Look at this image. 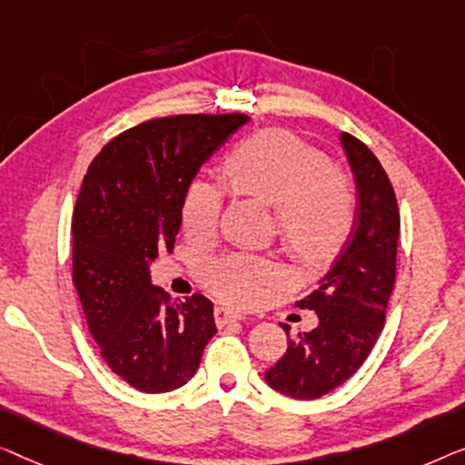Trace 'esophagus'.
Listing matches in <instances>:
<instances>
[{
	"label": "esophagus",
	"instance_id": "esophagus-1",
	"mask_svg": "<svg viewBox=\"0 0 465 465\" xmlns=\"http://www.w3.org/2000/svg\"><path fill=\"white\" fill-rule=\"evenodd\" d=\"M214 320H217L219 326H225L230 322H235V320H242V313L230 310V307H217V310H214Z\"/></svg>",
	"mask_w": 465,
	"mask_h": 465
}]
</instances>
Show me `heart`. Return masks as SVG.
I'll use <instances>...</instances> for the list:
<instances>
[{"instance_id": "heart-1", "label": "heart", "mask_w": 465, "mask_h": 465, "mask_svg": "<svg viewBox=\"0 0 465 465\" xmlns=\"http://www.w3.org/2000/svg\"><path fill=\"white\" fill-rule=\"evenodd\" d=\"M233 195L273 206L280 240L301 261L331 257L356 221L358 195L351 179L331 160L286 130H261L238 143L221 164ZM221 183L195 176L181 202V223L192 238L217 233L225 206ZM286 272L276 259L232 252L204 267V284L232 305L251 307L284 284Z\"/></svg>"}]
</instances>
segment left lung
Segmentation results:
<instances>
[{
    "instance_id": "1",
    "label": "left lung",
    "mask_w": 465,
    "mask_h": 465,
    "mask_svg": "<svg viewBox=\"0 0 465 465\" xmlns=\"http://www.w3.org/2000/svg\"><path fill=\"white\" fill-rule=\"evenodd\" d=\"M341 145L358 189L354 227L316 291L297 301L316 312L318 326L291 339L282 324L289 350L265 371L270 388L297 401L329 394L361 369L381 335L396 282L401 213L394 187L362 141L343 133Z\"/></svg>"
}]
</instances>
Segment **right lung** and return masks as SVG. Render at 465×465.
<instances>
[{"mask_svg": "<svg viewBox=\"0 0 465 465\" xmlns=\"http://www.w3.org/2000/svg\"><path fill=\"white\" fill-rule=\"evenodd\" d=\"M248 120L143 122L109 141L84 176L71 225L74 284L103 361L145 394L185 385L217 332L211 301L200 292L173 301L152 284L149 263L174 248L189 181Z\"/></svg>", "mask_w": 465, "mask_h": 465, "instance_id": "right-lung-1", "label": "right lung"}]
</instances>
